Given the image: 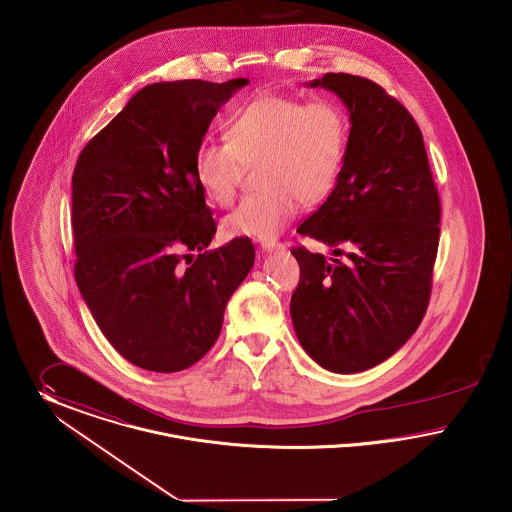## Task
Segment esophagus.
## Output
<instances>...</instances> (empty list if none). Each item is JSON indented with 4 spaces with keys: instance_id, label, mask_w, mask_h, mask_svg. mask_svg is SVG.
I'll list each match as a JSON object with an SVG mask.
<instances>
[{
    "instance_id": "1",
    "label": "esophagus",
    "mask_w": 512,
    "mask_h": 512,
    "mask_svg": "<svg viewBox=\"0 0 512 512\" xmlns=\"http://www.w3.org/2000/svg\"><path fill=\"white\" fill-rule=\"evenodd\" d=\"M285 246L281 243H275V241H266V243H262V250L264 252H275V250H283Z\"/></svg>"
}]
</instances>
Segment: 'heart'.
Returning <instances> with one entry per match:
<instances>
[{
	"mask_svg": "<svg viewBox=\"0 0 512 512\" xmlns=\"http://www.w3.org/2000/svg\"><path fill=\"white\" fill-rule=\"evenodd\" d=\"M225 138L196 150L194 177L214 204L229 208L246 167L260 163L258 183L264 192L244 198L223 221V231L233 239L271 241L296 216L300 202H322L333 190L349 125L343 109L329 100L264 94L229 117Z\"/></svg>",
	"mask_w": 512,
	"mask_h": 512,
	"instance_id": "1",
	"label": "heart"
}]
</instances>
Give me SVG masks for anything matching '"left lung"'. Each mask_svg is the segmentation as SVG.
<instances>
[{
    "label": "left lung",
    "mask_w": 512,
    "mask_h": 512,
    "mask_svg": "<svg viewBox=\"0 0 512 512\" xmlns=\"http://www.w3.org/2000/svg\"><path fill=\"white\" fill-rule=\"evenodd\" d=\"M306 86L341 98L350 133L335 189L298 227L335 258L291 250L300 266L291 318L314 362L356 374L395 354L422 322L441 204L416 121L379 84L325 73Z\"/></svg>",
    "instance_id": "8db88e82"
}]
</instances>
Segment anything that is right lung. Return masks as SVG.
<instances>
[{
  "mask_svg": "<svg viewBox=\"0 0 512 512\" xmlns=\"http://www.w3.org/2000/svg\"><path fill=\"white\" fill-rule=\"evenodd\" d=\"M246 84H148L75 165V279L113 349L142 370L171 374L198 362L254 266L243 237L206 250L216 221L194 177L212 119Z\"/></svg>",
  "mask_w": 512,
  "mask_h": 512,
  "instance_id": "add662e5",
  "label": "right lung"
}]
</instances>
